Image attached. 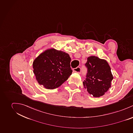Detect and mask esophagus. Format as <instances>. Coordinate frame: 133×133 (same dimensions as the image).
<instances>
[{"mask_svg": "<svg viewBox=\"0 0 133 133\" xmlns=\"http://www.w3.org/2000/svg\"><path fill=\"white\" fill-rule=\"evenodd\" d=\"M74 72H76V73H78V74H81V68L79 67H77L75 68H74Z\"/></svg>", "mask_w": 133, "mask_h": 133, "instance_id": "1", "label": "esophagus"}]
</instances>
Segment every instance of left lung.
Listing matches in <instances>:
<instances>
[{
    "label": "left lung",
    "instance_id": "1",
    "mask_svg": "<svg viewBox=\"0 0 133 133\" xmlns=\"http://www.w3.org/2000/svg\"><path fill=\"white\" fill-rule=\"evenodd\" d=\"M85 66L87 72L83 82L84 87L95 97L103 96L111 87L113 79L108 62L97 57L91 56L87 58Z\"/></svg>",
    "mask_w": 133,
    "mask_h": 133
}]
</instances>
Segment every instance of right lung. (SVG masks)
Segmentation results:
<instances>
[{
	"mask_svg": "<svg viewBox=\"0 0 133 133\" xmlns=\"http://www.w3.org/2000/svg\"><path fill=\"white\" fill-rule=\"evenodd\" d=\"M69 55L50 49L40 54L33 62L34 73L40 85L54 89L60 86L72 74Z\"/></svg>",
	"mask_w": 133,
	"mask_h": 133,
	"instance_id": "1",
	"label": "right lung"
}]
</instances>
